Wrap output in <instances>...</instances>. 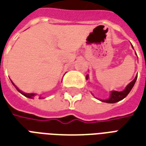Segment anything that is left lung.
I'll return each instance as SVG.
<instances>
[{
  "label": "left lung",
  "instance_id": "1",
  "mask_svg": "<svg viewBox=\"0 0 146 146\" xmlns=\"http://www.w3.org/2000/svg\"><path fill=\"white\" fill-rule=\"evenodd\" d=\"M132 48H133V46L131 45ZM88 74L86 75V79H88ZM137 80V75L135 76L134 79L132 80L130 83H129V85H127L125 88L123 90V91H121V92H118V91H111L110 93V96H109V98H107V99H105V100H102V99H101V102H106V103H115L118 102L119 101L122 100L124 98L126 97L127 95H129V93L131 92V88H133L134 86L135 83L136 82Z\"/></svg>",
  "mask_w": 146,
  "mask_h": 146
}]
</instances>
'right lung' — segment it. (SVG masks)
Masks as SVG:
<instances>
[{
  "label": "right lung",
  "mask_w": 146,
  "mask_h": 146,
  "mask_svg": "<svg viewBox=\"0 0 146 146\" xmlns=\"http://www.w3.org/2000/svg\"><path fill=\"white\" fill-rule=\"evenodd\" d=\"M11 82H12V84H13V85H14L15 88H16V89H17V91H18L20 93H21V94H22L23 95H25V97H27V98H34V97H35V96L36 95L35 93H25V92H22L21 90H20L19 88H17V86H16V85H15L14 83H13V82H12V81H11Z\"/></svg>",
  "instance_id": "1"
}]
</instances>
